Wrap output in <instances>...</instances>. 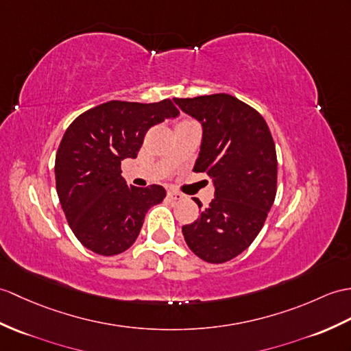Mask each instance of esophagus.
<instances>
[{"instance_id": "esophagus-1", "label": "esophagus", "mask_w": 351, "mask_h": 351, "mask_svg": "<svg viewBox=\"0 0 351 351\" xmlns=\"http://www.w3.org/2000/svg\"><path fill=\"white\" fill-rule=\"evenodd\" d=\"M167 195H169V197L172 199V200H182V199H184V194L178 193V191H175V190H169Z\"/></svg>"}]
</instances>
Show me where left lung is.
I'll return each mask as SVG.
<instances>
[{"mask_svg":"<svg viewBox=\"0 0 351 351\" xmlns=\"http://www.w3.org/2000/svg\"><path fill=\"white\" fill-rule=\"evenodd\" d=\"M200 121L203 141L194 172L214 179L215 197L182 227L186 245L208 263H224L247 250L266 221L276 194L275 143L265 118L229 94L173 99Z\"/></svg>","mask_w":351,"mask_h":351,"instance_id":"obj_1","label":"left lung"}]
</instances>
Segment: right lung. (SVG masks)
Listing matches in <instances>:
<instances>
[{
  "instance_id": "right-lung-1",
  "label": "right lung",
  "mask_w": 351,
  "mask_h": 351,
  "mask_svg": "<svg viewBox=\"0 0 351 351\" xmlns=\"http://www.w3.org/2000/svg\"><path fill=\"white\" fill-rule=\"evenodd\" d=\"M179 110L172 100H112L84 112L69 128L55 157L60 203L71 232L100 256L121 254L141 233L146 213L166 197L161 185H127L121 161L136 158L146 132Z\"/></svg>"
}]
</instances>
